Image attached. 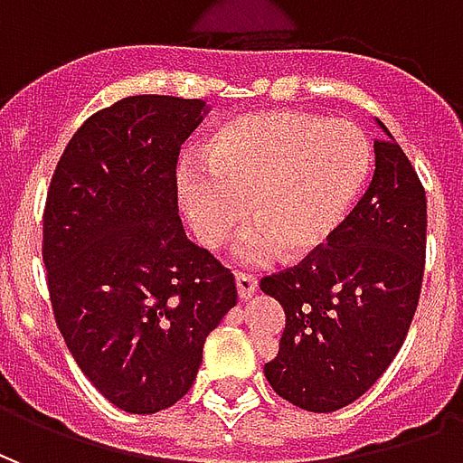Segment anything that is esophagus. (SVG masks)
I'll list each match as a JSON object with an SVG mask.
<instances>
[{
    "instance_id": "34e87169",
    "label": "esophagus",
    "mask_w": 463,
    "mask_h": 463,
    "mask_svg": "<svg viewBox=\"0 0 463 463\" xmlns=\"http://www.w3.org/2000/svg\"><path fill=\"white\" fill-rule=\"evenodd\" d=\"M235 285H238V298L248 300L252 292L258 290V278L248 275V272H235Z\"/></svg>"
}]
</instances>
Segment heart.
<instances>
[{
    "label": "heart",
    "instance_id": "b5f03b06",
    "mask_svg": "<svg viewBox=\"0 0 463 463\" xmlns=\"http://www.w3.org/2000/svg\"><path fill=\"white\" fill-rule=\"evenodd\" d=\"M372 146L354 123L302 111L232 118L203 148V165L178 173V201L203 248L241 231L245 262L300 260L335 238L372 173Z\"/></svg>",
    "mask_w": 463,
    "mask_h": 463
}]
</instances>
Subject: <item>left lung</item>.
I'll return each instance as SVG.
<instances>
[{
  "mask_svg": "<svg viewBox=\"0 0 463 463\" xmlns=\"http://www.w3.org/2000/svg\"><path fill=\"white\" fill-rule=\"evenodd\" d=\"M379 128L372 183L335 238L260 280L285 310L265 377L282 399L317 414L347 407L384 374L419 305L427 195L399 143Z\"/></svg>",
  "mask_w": 463,
  "mask_h": 463,
  "instance_id": "8db88e82",
  "label": "left lung"
}]
</instances>
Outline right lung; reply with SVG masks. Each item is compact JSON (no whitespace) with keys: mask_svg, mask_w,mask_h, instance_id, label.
I'll list each match as a JSON object with an SVG mask.
<instances>
[{"mask_svg":"<svg viewBox=\"0 0 463 463\" xmlns=\"http://www.w3.org/2000/svg\"><path fill=\"white\" fill-rule=\"evenodd\" d=\"M205 101L128 96L74 133L46 193L49 298L89 382L128 414L173 407L205 337L238 302L235 278L188 241L175 165Z\"/></svg>","mask_w":463,"mask_h":463,"instance_id":"obj_1","label":"right lung"}]
</instances>
